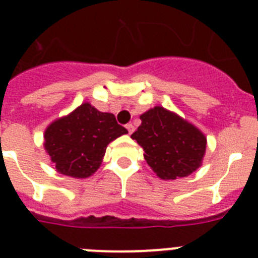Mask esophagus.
<instances>
[{"label":"esophagus","mask_w":258,"mask_h":258,"mask_svg":"<svg viewBox=\"0 0 258 258\" xmlns=\"http://www.w3.org/2000/svg\"><path fill=\"white\" fill-rule=\"evenodd\" d=\"M125 127L127 129V133H129V134H132L134 132V126L132 124H126V125H125Z\"/></svg>","instance_id":"34e87169"}]
</instances>
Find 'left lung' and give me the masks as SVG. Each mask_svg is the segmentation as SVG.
Returning <instances> with one entry per match:
<instances>
[{
    "instance_id": "left-lung-1",
    "label": "left lung",
    "mask_w": 258,
    "mask_h": 258,
    "mask_svg": "<svg viewBox=\"0 0 258 258\" xmlns=\"http://www.w3.org/2000/svg\"><path fill=\"white\" fill-rule=\"evenodd\" d=\"M142 124L132 134L145 159L160 179L185 177L201 166L206 138L197 127L163 107L141 114Z\"/></svg>"
}]
</instances>
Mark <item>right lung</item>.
Masks as SVG:
<instances>
[{
	"instance_id": "add662e5",
	"label": "right lung",
	"mask_w": 258,
	"mask_h": 258,
	"mask_svg": "<svg viewBox=\"0 0 258 258\" xmlns=\"http://www.w3.org/2000/svg\"><path fill=\"white\" fill-rule=\"evenodd\" d=\"M126 133L113 114L83 103L47 127L44 147L58 172L85 179L99 168L108 144Z\"/></svg>"
}]
</instances>
